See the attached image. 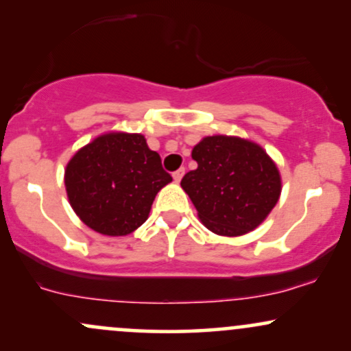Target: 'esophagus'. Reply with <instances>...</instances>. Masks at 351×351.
Returning a JSON list of instances; mask_svg holds the SVG:
<instances>
[{
  "label": "esophagus",
  "mask_w": 351,
  "mask_h": 351,
  "mask_svg": "<svg viewBox=\"0 0 351 351\" xmlns=\"http://www.w3.org/2000/svg\"><path fill=\"white\" fill-rule=\"evenodd\" d=\"M184 175V168H180V170H176L175 173H173V180L176 181V183H180L181 178H183Z\"/></svg>",
  "instance_id": "34e87169"
}]
</instances>
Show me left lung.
<instances>
[{
	"label": "left lung",
	"instance_id": "left-lung-1",
	"mask_svg": "<svg viewBox=\"0 0 351 351\" xmlns=\"http://www.w3.org/2000/svg\"><path fill=\"white\" fill-rule=\"evenodd\" d=\"M191 156L198 168L183 176L181 188L201 223L217 236L254 231L280 198L279 168L256 142L229 135L204 136Z\"/></svg>",
	"mask_w": 351,
	"mask_h": 351
}]
</instances>
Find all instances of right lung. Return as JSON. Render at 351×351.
Masks as SVG:
<instances>
[{
    "instance_id": "add662e5",
    "label": "right lung",
    "mask_w": 351,
    "mask_h": 351,
    "mask_svg": "<svg viewBox=\"0 0 351 351\" xmlns=\"http://www.w3.org/2000/svg\"><path fill=\"white\" fill-rule=\"evenodd\" d=\"M173 178L142 134L107 132L74 153L64 171L67 198L86 226L127 236L147 221L156 193Z\"/></svg>"
}]
</instances>
